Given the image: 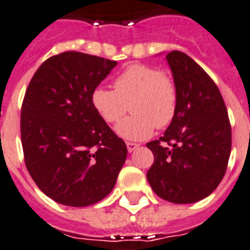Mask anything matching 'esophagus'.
<instances>
[{
	"instance_id": "obj_1",
	"label": "esophagus",
	"mask_w": 250,
	"mask_h": 250,
	"mask_svg": "<svg viewBox=\"0 0 250 250\" xmlns=\"http://www.w3.org/2000/svg\"><path fill=\"white\" fill-rule=\"evenodd\" d=\"M125 145H127V150H128V153L135 151V150L140 146L139 144H136V143H125Z\"/></svg>"
}]
</instances>
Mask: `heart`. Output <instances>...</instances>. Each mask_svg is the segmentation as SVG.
I'll return each mask as SVG.
<instances>
[{"label":"heart","mask_w":250,"mask_h":250,"mask_svg":"<svg viewBox=\"0 0 250 250\" xmlns=\"http://www.w3.org/2000/svg\"><path fill=\"white\" fill-rule=\"evenodd\" d=\"M91 104L100 118L113 125L129 110L132 114L117 125V133L128 141H141L173 121L177 111V88L173 79L145 64L128 65L114 81V90L99 86Z\"/></svg>","instance_id":"b5f03b06"}]
</instances>
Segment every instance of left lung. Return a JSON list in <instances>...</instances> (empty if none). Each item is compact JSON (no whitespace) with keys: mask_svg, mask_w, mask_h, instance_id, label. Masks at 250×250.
<instances>
[{"mask_svg":"<svg viewBox=\"0 0 250 250\" xmlns=\"http://www.w3.org/2000/svg\"><path fill=\"white\" fill-rule=\"evenodd\" d=\"M166 59L177 88V111L164 135L146 144L154 154L146 177L162 199L190 204L210 195L226 173L230 121L218 87L202 66L181 51Z\"/></svg>","mask_w":250,"mask_h":250,"instance_id":"obj_1","label":"left lung"}]
</instances>
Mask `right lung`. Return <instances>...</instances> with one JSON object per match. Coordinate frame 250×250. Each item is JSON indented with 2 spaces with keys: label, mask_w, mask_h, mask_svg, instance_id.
Returning a JSON list of instances; mask_svg holds the SVG:
<instances>
[{
  "label": "right lung",
  "mask_w": 250,
  "mask_h": 250,
  "mask_svg": "<svg viewBox=\"0 0 250 250\" xmlns=\"http://www.w3.org/2000/svg\"><path fill=\"white\" fill-rule=\"evenodd\" d=\"M115 65L62 52L47 59L26 88L20 117L26 169L56 203L92 206L114 188L127 146L93 109L91 93Z\"/></svg>",
  "instance_id": "obj_1"
}]
</instances>
